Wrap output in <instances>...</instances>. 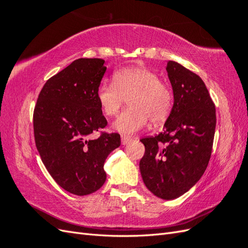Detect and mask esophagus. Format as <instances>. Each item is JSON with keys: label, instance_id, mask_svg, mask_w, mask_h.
<instances>
[{"label": "esophagus", "instance_id": "esophagus-1", "mask_svg": "<svg viewBox=\"0 0 248 248\" xmlns=\"http://www.w3.org/2000/svg\"><path fill=\"white\" fill-rule=\"evenodd\" d=\"M131 140H132V138H131V137H129V136H125V134H122V136H121L122 145H126V144H128V142H129Z\"/></svg>", "mask_w": 248, "mask_h": 248}]
</instances>
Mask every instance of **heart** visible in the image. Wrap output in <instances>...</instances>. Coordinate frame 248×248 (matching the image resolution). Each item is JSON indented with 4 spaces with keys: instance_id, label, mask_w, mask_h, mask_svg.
Returning a JSON list of instances; mask_svg holds the SVG:
<instances>
[{
    "instance_id": "heart-1",
    "label": "heart",
    "mask_w": 248,
    "mask_h": 248,
    "mask_svg": "<svg viewBox=\"0 0 248 248\" xmlns=\"http://www.w3.org/2000/svg\"><path fill=\"white\" fill-rule=\"evenodd\" d=\"M97 99L108 117H115L128 100L129 107L112 125L117 131L126 134L144 128L149 120L153 124L164 122L174 106L170 86L146 67L117 70L112 74V82H102L97 89Z\"/></svg>"
}]
</instances>
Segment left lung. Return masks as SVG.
I'll return each instance as SVG.
<instances>
[{
	"mask_svg": "<svg viewBox=\"0 0 248 248\" xmlns=\"http://www.w3.org/2000/svg\"><path fill=\"white\" fill-rule=\"evenodd\" d=\"M168 76L174 106L163 130L140 141L142 181L156 197L174 200L188 191L204 174L212 153L216 126L215 104L202 79L170 61Z\"/></svg>",
	"mask_w": 248,
	"mask_h": 248,
	"instance_id": "8db88e82",
	"label": "left lung"
}]
</instances>
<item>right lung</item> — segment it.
Segmentation results:
<instances>
[{"instance_id": "1", "label": "right lung", "mask_w": 248, "mask_h": 248, "mask_svg": "<svg viewBox=\"0 0 248 248\" xmlns=\"http://www.w3.org/2000/svg\"><path fill=\"white\" fill-rule=\"evenodd\" d=\"M102 59L81 58L51 77L39 93L33 114L34 138L41 160L63 189L77 196L98 190L106 182L103 166L121 144L108 125L97 99L106 73Z\"/></svg>"}]
</instances>
